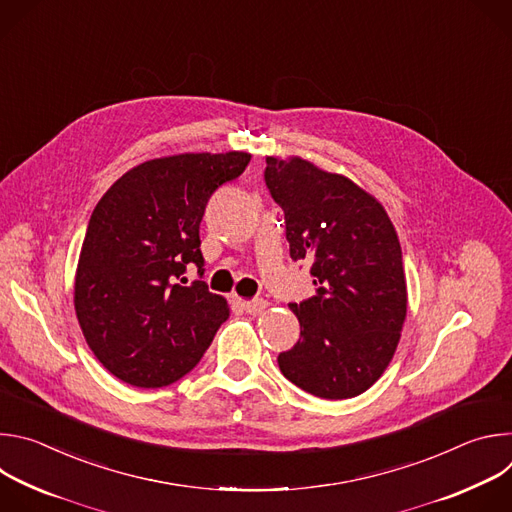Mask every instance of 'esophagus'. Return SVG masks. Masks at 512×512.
<instances>
[{"label":"esophagus","mask_w":512,"mask_h":512,"mask_svg":"<svg viewBox=\"0 0 512 512\" xmlns=\"http://www.w3.org/2000/svg\"><path fill=\"white\" fill-rule=\"evenodd\" d=\"M265 308H267V302H265L263 298H255V300L243 302V310H245L247 314H251V316H255V314H261Z\"/></svg>","instance_id":"obj_1"}]
</instances>
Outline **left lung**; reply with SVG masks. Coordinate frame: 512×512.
Returning a JSON list of instances; mask_svg holds the SVG:
<instances>
[{"label": "left lung", "mask_w": 512, "mask_h": 512, "mask_svg": "<svg viewBox=\"0 0 512 512\" xmlns=\"http://www.w3.org/2000/svg\"><path fill=\"white\" fill-rule=\"evenodd\" d=\"M265 184L283 208L294 261L310 265L316 294L289 310L300 340L279 369L320 399H348L379 381L399 344L407 287L385 208L354 182L294 158H267Z\"/></svg>", "instance_id": "left-lung-1"}]
</instances>
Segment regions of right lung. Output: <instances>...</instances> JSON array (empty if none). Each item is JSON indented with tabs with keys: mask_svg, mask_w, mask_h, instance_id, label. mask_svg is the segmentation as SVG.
<instances>
[{
	"mask_svg": "<svg viewBox=\"0 0 512 512\" xmlns=\"http://www.w3.org/2000/svg\"><path fill=\"white\" fill-rule=\"evenodd\" d=\"M251 154H182L123 174L95 206L83 241L75 310L87 344L127 385L158 389L200 362L231 310L204 273L200 221L218 186Z\"/></svg>",
	"mask_w": 512,
	"mask_h": 512,
	"instance_id": "obj_1",
	"label": "right lung"
}]
</instances>
